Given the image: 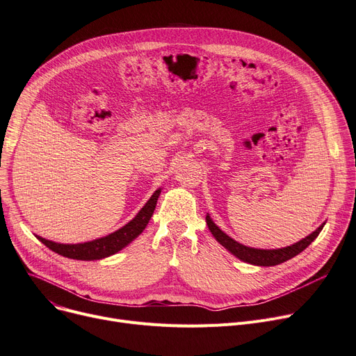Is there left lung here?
<instances>
[{
	"instance_id": "8db88e82",
	"label": "left lung",
	"mask_w": 356,
	"mask_h": 356,
	"mask_svg": "<svg viewBox=\"0 0 356 356\" xmlns=\"http://www.w3.org/2000/svg\"><path fill=\"white\" fill-rule=\"evenodd\" d=\"M207 223L212 232V235L215 236V239L219 242L222 247H225L229 252H232L236 258L245 261V263L254 264V266H261V267H271V266H278L284 263V261L296 257L297 254H300L303 250H306L312 242L317 238V235L321 234V231L323 229L325 223L317 228L314 232H312L309 236L303 238L302 241L296 242L294 245L286 247V248H280V250H257V248H250L239 244L235 239H232L231 236H228L225 232H222L215 223L211 219V216H207Z\"/></svg>"
}]
</instances>
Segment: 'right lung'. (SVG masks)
I'll return each mask as SVG.
<instances>
[{
	"mask_svg": "<svg viewBox=\"0 0 356 356\" xmlns=\"http://www.w3.org/2000/svg\"><path fill=\"white\" fill-rule=\"evenodd\" d=\"M160 192L161 189L156 191L153 196L149 197V200L144 204V208L137 213V216L133 220H129L125 227L104 238L90 241V242H83V244H58V242L44 239L42 236H37V238H39V241H42L49 250L67 258L90 261V259H101V258L109 257L112 254L121 251L124 247L129 244L131 241L137 238L145 229L149 218L153 216V212L156 209Z\"/></svg>",
	"mask_w": 356,
	"mask_h": 356,
	"instance_id": "right-lung-1",
	"label": "right lung"
}]
</instances>
